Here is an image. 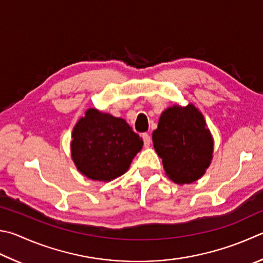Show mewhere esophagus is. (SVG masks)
Here are the masks:
<instances>
[{
    "mask_svg": "<svg viewBox=\"0 0 263 263\" xmlns=\"http://www.w3.org/2000/svg\"><path fill=\"white\" fill-rule=\"evenodd\" d=\"M142 139H144L145 147H148V146L151 145L152 139H151V136L148 135V133H142Z\"/></svg>",
    "mask_w": 263,
    "mask_h": 263,
    "instance_id": "1",
    "label": "esophagus"
}]
</instances>
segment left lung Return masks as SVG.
Returning a JSON list of instances; mask_svg holds the SVG:
<instances>
[{
    "instance_id": "1",
    "label": "left lung",
    "mask_w": 263,
    "mask_h": 263,
    "mask_svg": "<svg viewBox=\"0 0 263 263\" xmlns=\"http://www.w3.org/2000/svg\"><path fill=\"white\" fill-rule=\"evenodd\" d=\"M152 138L166 176L175 183H193L211 164L213 138L202 114L192 103L165 109Z\"/></svg>"
}]
</instances>
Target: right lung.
<instances>
[{"mask_svg":"<svg viewBox=\"0 0 263 263\" xmlns=\"http://www.w3.org/2000/svg\"><path fill=\"white\" fill-rule=\"evenodd\" d=\"M142 145L123 118L90 108L73 127L71 157L86 177L109 181L126 173Z\"/></svg>","mask_w":263,"mask_h":263,"instance_id":"obj_1","label":"right lung"}]
</instances>
